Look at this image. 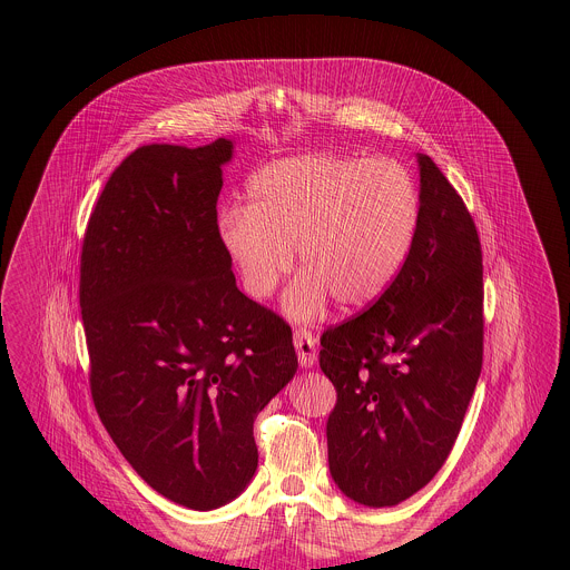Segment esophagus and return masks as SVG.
<instances>
[{
    "label": "esophagus",
    "instance_id": "1",
    "mask_svg": "<svg viewBox=\"0 0 570 570\" xmlns=\"http://www.w3.org/2000/svg\"><path fill=\"white\" fill-rule=\"evenodd\" d=\"M294 346L298 353V362L303 368H312L318 362V351H316V337L307 328H298L294 333Z\"/></svg>",
    "mask_w": 570,
    "mask_h": 570
}]
</instances>
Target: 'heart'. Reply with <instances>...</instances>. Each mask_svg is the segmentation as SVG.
Returning <instances> with one entry per match:
<instances>
[{"mask_svg":"<svg viewBox=\"0 0 570 570\" xmlns=\"http://www.w3.org/2000/svg\"><path fill=\"white\" fill-rule=\"evenodd\" d=\"M421 222L419 186L389 158L298 156L261 166L245 181V208L219 215V242L247 296L265 301L292 269H305L283 312L321 316L328 298L346 312L377 303L400 278Z\"/></svg>","mask_w":570,"mask_h":570,"instance_id":"b5f03b06","label":"heart"}]
</instances>
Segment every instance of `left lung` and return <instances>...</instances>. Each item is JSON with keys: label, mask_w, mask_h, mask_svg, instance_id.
<instances>
[{"label": "left lung", "mask_w": 570, "mask_h": 570, "mask_svg": "<svg viewBox=\"0 0 570 570\" xmlns=\"http://www.w3.org/2000/svg\"><path fill=\"white\" fill-rule=\"evenodd\" d=\"M421 222L395 285L323 333L321 368L337 391L328 472L357 504L395 507L445 463L483 366V254L470 210L416 154Z\"/></svg>", "instance_id": "1"}]
</instances>
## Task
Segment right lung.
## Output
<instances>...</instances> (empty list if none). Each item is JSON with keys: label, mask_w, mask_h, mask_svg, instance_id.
<instances>
[{"label": "right lung", "mask_w": 570, "mask_h": 570, "mask_svg": "<svg viewBox=\"0 0 570 570\" xmlns=\"http://www.w3.org/2000/svg\"><path fill=\"white\" fill-rule=\"evenodd\" d=\"M235 142L147 145L89 217L81 314L91 397L109 436L164 498L210 511L254 479V419L296 375L292 328L237 287L219 242Z\"/></svg>", "instance_id": "add662e5"}]
</instances>
